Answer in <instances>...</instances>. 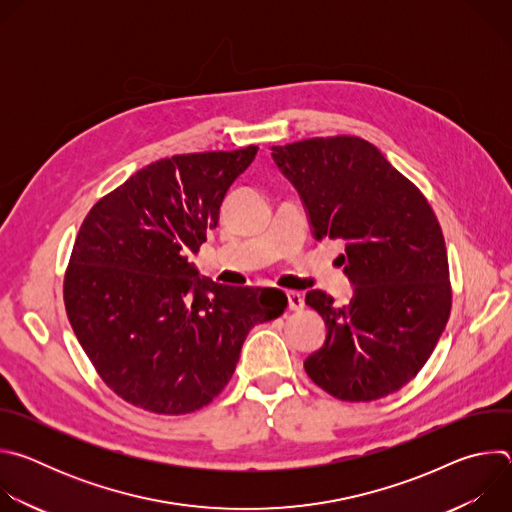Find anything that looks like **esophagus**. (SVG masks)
Here are the masks:
<instances>
[{
	"mask_svg": "<svg viewBox=\"0 0 512 512\" xmlns=\"http://www.w3.org/2000/svg\"><path fill=\"white\" fill-rule=\"evenodd\" d=\"M306 302H304V296L298 294V291H287V308L294 310V312H300L304 310Z\"/></svg>",
	"mask_w": 512,
	"mask_h": 512,
	"instance_id": "34e87169",
	"label": "esophagus"
}]
</instances>
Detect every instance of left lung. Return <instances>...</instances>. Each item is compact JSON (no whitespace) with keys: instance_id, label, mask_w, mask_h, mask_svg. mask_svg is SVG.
<instances>
[{"instance_id":"left-lung-1","label":"left lung","mask_w":512,"mask_h":512,"mask_svg":"<svg viewBox=\"0 0 512 512\" xmlns=\"http://www.w3.org/2000/svg\"><path fill=\"white\" fill-rule=\"evenodd\" d=\"M271 156L300 192L316 239L344 241L346 306L312 289L306 304L326 342L304 360L308 377L340 401L405 387L427 362L452 310L448 251L421 190L356 135L275 145Z\"/></svg>"}]
</instances>
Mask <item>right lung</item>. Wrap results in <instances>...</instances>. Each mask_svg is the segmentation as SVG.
Listing matches in <instances>:
<instances>
[{"label":"right lung","mask_w":512,"mask_h":512,"mask_svg":"<svg viewBox=\"0 0 512 512\" xmlns=\"http://www.w3.org/2000/svg\"><path fill=\"white\" fill-rule=\"evenodd\" d=\"M257 150L158 160L81 225L64 273L66 316L103 383L143 411L208 405L231 381L249 330L287 306L281 289L214 283L188 261Z\"/></svg>","instance_id":"add662e5"}]
</instances>
